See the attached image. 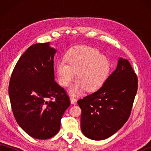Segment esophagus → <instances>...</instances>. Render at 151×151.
Segmentation results:
<instances>
[{
    "label": "esophagus",
    "mask_w": 151,
    "mask_h": 151,
    "mask_svg": "<svg viewBox=\"0 0 151 151\" xmlns=\"http://www.w3.org/2000/svg\"><path fill=\"white\" fill-rule=\"evenodd\" d=\"M70 102H71L72 104H75L76 102V99L74 97V96H70Z\"/></svg>",
    "instance_id": "esophagus-1"
}]
</instances>
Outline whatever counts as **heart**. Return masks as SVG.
Returning a JSON list of instances; mask_svg holds the SVG:
<instances>
[{"label":"heart","mask_w":151,"mask_h":151,"mask_svg":"<svg viewBox=\"0 0 151 151\" xmlns=\"http://www.w3.org/2000/svg\"><path fill=\"white\" fill-rule=\"evenodd\" d=\"M110 62L106 57L101 55L99 50L91 47H80L67 54L65 60H60L56 65L59 84L67 87L73 81L75 73L78 81L74 84L70 91L73 94L86 90H97L104 84L109 71Z\"/></svg>","instance_id":"obj_1"}]
</instances>
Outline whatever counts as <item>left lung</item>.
<instances>
[{
	"label": "left lung",
	"instance_id": "1",
	"mask_svg": "<svg viewBox=\"0 0 151 151\" xmlns=\"http://www.w3.org/2000/svg\"><path fill=\"white\" fill-rule=\"evenodd\" d=\"M137 84L129 61L119 58L102 87L77 102L83 134L91 139L102 140L117 132L130 117Z\"/></svg>",
	"mask_w": 151,
	"mask_h": 151
}]
</instances>
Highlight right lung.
I'll list each match as a JSON object with an SVG mask.
<instances>
[{
    "label": "right lung",
    "instance_id": "right-lung-1",
    "mask_svg": "<svg viewBox=\"0 0 151 151\" xmlns=\"http://www.w3.org/2000/svg\"><path fill=\"white\" fill-rule=\"evenodd\" d=\"M56 51L49 43L30 46L16 63L9 83L16 121L38 139H49L59 132L61 119L70 104L66 91L54 81Z\"/></svg>",
    "mask_w": 151,
    "mask_h": 151
}]
</instances>
